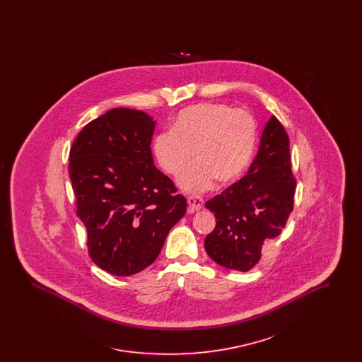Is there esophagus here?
I'll use <instances>...</instances> for the list:
<instances>
[{
  "label": "esophagus",
  "mask_w": 362,
  "mask_h": 362,
  "mask_svg": "<svg viewBox=\"0 0 362 362\" xmlns=\"http://www.w3.org/2000/svg\"><path fill=\"white\" fill-rule=\"evenodd\" d=\"M187 204H189V213L198 211L199 209L204 207V198L199 195H189L187 198Z\"/></svg>",
  "instance_id": "obj_1"
}]
</instances>
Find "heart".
<instances>
[{
  "mask_svg": "<svg viewBox=\"0 0 362 362\" xmlns=\"http://www.w3.org/2000/svg\"><path fill=\"white\" fill-rule=\"evenodd\" d=\"M173 132H160L152 139L157 164L179 175L194 157L198 161L179 177L186 191H205L216 179L233 183L247 170L255 149L257 124L244 110L229 104L199 103L179 111Z\"/></svg>",
  "mask_w": 362,
  "mask_h": 362,
  "instance_id": "1",
  "label": "heart"
}]
</instances>
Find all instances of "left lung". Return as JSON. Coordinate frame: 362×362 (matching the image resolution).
<instances>
[{"label": "left lung", "mask_w": 362, "mask_h": 362, "mask_svg": "<svg viewBox=\"0 0 362 362\" xmlns=\"http://www.w3.org/2000/svg\"><path fill=\"white\" fill-rule=\"evenodd\" d=\"M294 189L289 137L272 117L247 175L205 205L216 216V228L205 239L207 255L225 269L251 270L260 259L263 243L285 228Z\"/></svg>", "instance_id": "obj_1"}]
</instances>
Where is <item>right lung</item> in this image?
<instances>
[{
    "label": "right lung",
    "mask_w": 362,
    "mask_h": 362,
    "mask_svg": "<svg viewBox=\"0 0 362 362\" xmlns=\"http://www.w3.org/2000/svg\"><path fill=\"white\" fill-rule=\"evenodd\" d=\"M156 122L139 110L114 108L74 139L69 176L89 257L112 276L142 272L158 257L187 202L153 164Z\"/></svg>",
    "instance_id": "1"
}]
</instances>
